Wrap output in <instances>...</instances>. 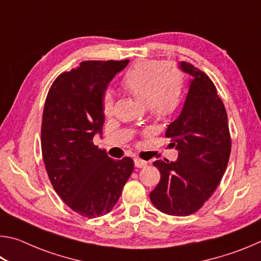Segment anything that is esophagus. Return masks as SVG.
<instances>
[{
  "label": "esophagus",
  "mask_w": 261,
  "mask_h": 261,
  "mask_svg": "<svg viewBox=\"0 0 261 261\" xmlns=\"http://www.w3.org/2000/svg\"><path fill=\"white\" fill-rule=\"evenodd\" d=\"M146 166H147V162L146 161L141 160V159H138V158L135 159V167L136 168H144V167H146Z\"/></svg>",
  "instance_id": "esophagus-1"
}]
</instances>
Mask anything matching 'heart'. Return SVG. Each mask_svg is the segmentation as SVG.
Instances as JSON below:
<instances>
[{
    "label": "heart",
    "instance_id": "obj_1",
    "mask_svg": "<svg viewBox=\"0 0 261 261\" xmlns=\"http://www.w3.org/2000/svg\"><path fill=\"white\" fill-rule=\"evenodd\" d=\"M184 73L176 65H163L159 61H137L122 78V87L146 103L148 113L156 120H167L177 112L184 94ZM113 96L106 93L102 110L113 113Z\"/></svg>",
    "mask_w": 261,
    "mask_h": 261
}]
</instances>
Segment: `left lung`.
I'll list each match as a JSON object with an SVG mask.
<instances>
[{
  "mask_svg": "<svg viewBox=\"0 0 261 261\" xmlns=\"http://www.w3.org/2000/svg\"><path fill=\"white\" fill-rule=\"evenodd\" d=\"M179 68L192 79L182 112L166 131L178 158L175 162H153L161 178L149 198L162 213L187 216L200 210L218 188L231 139L226 108L213 82L188 62H180Z\"/></svg>",
  "mask_w": 261,
  "mask_h": 261,
  "instance_id": "obj_1",
  "label": "left lung"
}]
</instances>
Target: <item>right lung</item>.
Wrapping results in <instances>:
<instances>
[{"mask_svg":"<svg viewBox=\"0 0 261 261\" xmlns=\"http://www.w3.org/2000/svg\"><path fill=\"white\" fill-rule=\"evenodd\" d=\"M124 61H84L61 73L43 107L41 149L48 177L61 199L85 218L113 210L134 170L131 158L110 159L93 144L102 134V99Z\"/></svg>","mask_w":261,"mask_h":261,"instance_id":"1","label":"right lung"}]
</instances>
